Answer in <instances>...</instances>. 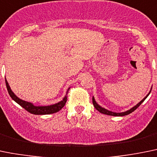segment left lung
Here are the masks:
<instances>
[{"mask_svg": "<svg viewBox=\"0 0 157 157\" xmlns=\"http://www.w3.org/2000/svg\"><path fill=\"white\" fill-rule=\"evenodd\" d=\"M150 92L151 91H149V93L147 95H146V97H145L143 99V100L141 101L140 102L139 104H137V105H136V106H134L133 108H132L131 109L128 110V111H127V112H121V113H115V112H110V111H108V110H106L105 108H102V107H101L100 105H98V104H97V102L95 101L94 98V97L92 98V101H93V105L94 106V108H96L98 111L99 112H101V113L104 114V115H112V116H125V115H128V114L132 113V112H134L135 110L137 108H139L140 107V105H141L142 103H143V101H144L145 100H146V98H147L148 96H149V94H150Z\"/></svg>", "mask_w": 157, "mask_h": 157, "instance_id": "left-lung-1", "label": "left lung"}]
</instances>
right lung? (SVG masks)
Returning a JSON list of instances; mask_svg holds the SVG:
<instances>
[{"label":"right lung","instance_id":"right-lung-1","mask_svg":"<svg viewBox=\"0 0 157 157\" xmlns=\"http://www.w3.org/2000/svg\"><path fill=\"white\" fill-rule=\"evenodd\" d=\"M5 83H6V87L8 89V91L9 95L11 96V98L15 102H17L19 105H21L23 108L28 111L29 112L32 114H34V115H49V114H53L56 112H59V110L62 109L64 107V105H66V102L67 100V95H66L63 98L62 101L59 103L55 104V105H49V106H35L34 105H32L30 102L25 101L21 100V99L18 98L14 93L11 90V89L10 88V86L8 84V81L5 78ZM67 94H68V91H67Z\"/></svg>","mask_w":157,"mask_h":157}]
</instances>
